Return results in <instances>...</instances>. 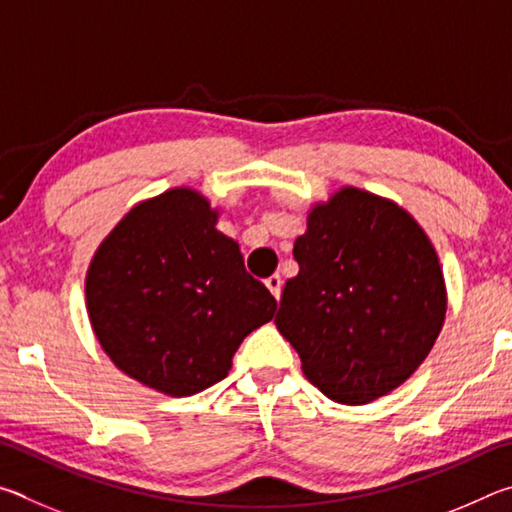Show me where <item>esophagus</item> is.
I'll return each mask as SVG.
<instances>
[{
	"instance_id": "obj_1",
	"label": "esophagus",
	"mask_w": 512,
	"mask_h": 512,
	"mask_svg": "<svg viewBox=\"0 0 512 512\" xmlns=\"http://www.w3.org/2000/svg\"><path fill=\"white\" fill-rule=\"evenodd\" d=\"M266 287H268V291L273 293L275 300H280V296H282V277H280V275H271V277H268Z\"/></svg>"
}]
</instances>
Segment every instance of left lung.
Returning a JSON list of instances; mask_svg holds the SVG:
<instances>
[{
	"instance_id": "8db88e82",
	"label": "left lung",
	"mask_w": 512,
	"mask_h": 512,
	"mask_svg": "<svg viewBox=\"0 0 512 512\" xmlns=\"http://www.w3.org/2000/svg\"><path fill=\"white\" fill-rule=\"evenodd\" d=\"M298 275L275 325L311 384L339 404H368L404 384L445 323L438 255L409 212L345 187L307 216Z\"/></svg>"
}]
</instances>
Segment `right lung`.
I'll return each mask as SVG.
<instances>
[{"label": "right lung", "mask_w": 512, "mask_h": 512, "mask_svg": "<svg viewBox=\"0 0 512 512\" xmlns=\"http://www.w3.org/2000/svg\"><path fill=\"white\" fill-rule=\"evenodd\" d=\"M192 189L133 207L103 239L85 277L94 334L128 377L171 397L228 377L246 336L277 307L246 271L237 241Z\"/></svg>", "instance_id": "right-lung-1"}]
</instances>
